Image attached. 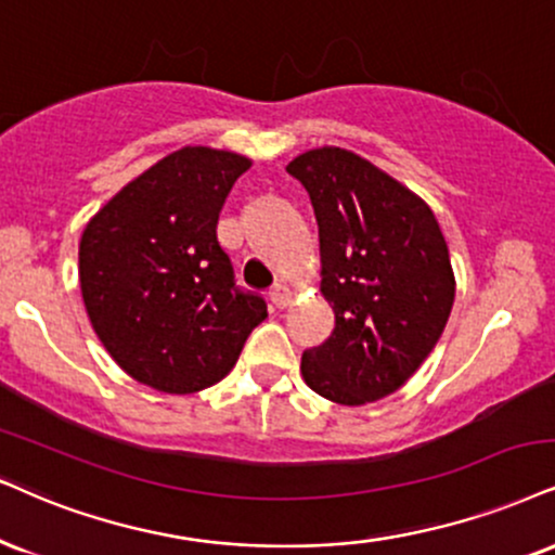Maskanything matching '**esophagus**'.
Listing matches in <instances>:
<instances>
[{"mask_svg":"<svg viewBox=\"0 0 555 555\" xmlns=\"http://www.w3.org/2000/svg\"><path fill=\"white\" fill-rule=\"evenodd\" d=\"M270 300H272V306H278V309H285V306L291 304V291L285 288V285H272V291H270Z\"/></svg>","mask_w":555,"mask_h":555,"instance_id":"obj_1","label":"esophagus"}]
</instances>
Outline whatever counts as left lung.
<instances>
[{"label": "left lung", "mask_w": 555, "mask_h": 555, "mask_svg": "<svg viewBox=\"0 0 555 555\" xmlns=\"http://www.w3.org/2000/svg\"><path fill=\"white\" fill-rule=\"evenodd\" d=\"M285 169L311 197L334 309L332 334L304 352L300 373L334 403L378 401L412 378L448 324V244L422 197L347 149H313Z\"/></svg>", "instance_id": "obj_1"}]
</instances>
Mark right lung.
<instances>
[{
  "mask_svg": "<svg viewBox=\"0 0 555 555\" xmlns=\"http://www.w3.org/2000/svg\"><path fill=\"white\" fill-rule=\"evenodd\" d=\"M251 162L184 146L128 182L87 223L79 283L92 330L143 386L195 393L236 365L267 317L257 293L236 285L216 225Z\"/></svg>",
  "mask_w": 555,
  "mask_h": 555,
  "instance_id": "obj_1",
  "label": "right lung"
}]
</instances>
